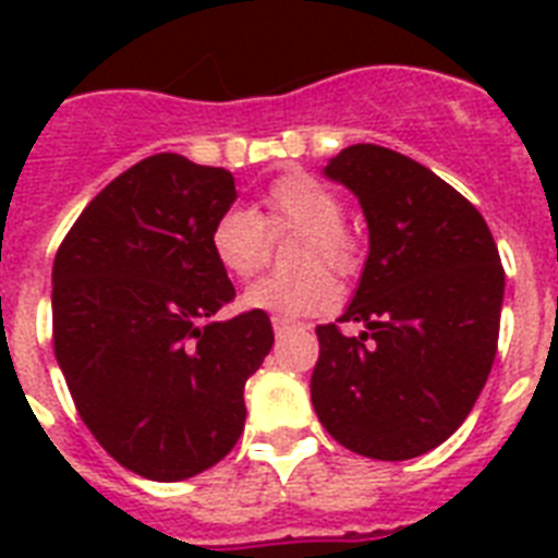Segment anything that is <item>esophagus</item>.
<instances>
[{
	"instance_id": "34e87169",
	"label": "esophagus",
	"mask_w": 558,
	"mask_h": 558,
	"mask_svg": "<svg viewBox=\"0 0 558 558\" xmlns=\"http://www.w3.org/2000/svg\"><path fill=\"white\" fill-rule=\"evenodd\" d=\"M271 327H275L278 336H283V332H289L292 327H295V322H289V318H271Z\"/></svg>"
}]
</instances>
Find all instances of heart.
I'll return each mask as SVG.
<instances>
[{
    "mask_svg": "<svg viewBox=\"0 0 558 558\" xmlns=\"http://www.w3.org/2000/svg\"><path fill=\"white\" fill-rule=\"evenodd\" d=\"M344 205L330 187L304 170H289L266 187L260 210L226 208L214 219L208 245L228 278H254L266 263V234L298 231L292 263L295 275H275L245 289L243 304L275 318L330 313L339 304V283L331 269L350 275L356 269V240L341 222Z\"/></svg>",
    "mask_w": 558,
    "mask_h": 558,
    "instance_id": "1",
    "label": "heart"
}]
</instances>
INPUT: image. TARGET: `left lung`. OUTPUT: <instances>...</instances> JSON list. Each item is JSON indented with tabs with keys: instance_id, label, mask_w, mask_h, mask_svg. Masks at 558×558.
<instances>
[{
	"instance_id": "left-lung-1",
	"label": "left lung",
	"mask_w": 558,
	"mask_h": 558,
	"mask_svg": "<svg viewBox=\"0 0 558 558\" xmlns=\"http://www.w3.org/2000/svg\"><path fill=\"white\" fill-rule=\"evenodd\" d=\"M324 173L359 196L371 252L339 322L322 324L310 393L322 425L373 460L437 449L493 371L504 266L481 210L420 161L353 144Z\"/></svg>"
}]
</instances>
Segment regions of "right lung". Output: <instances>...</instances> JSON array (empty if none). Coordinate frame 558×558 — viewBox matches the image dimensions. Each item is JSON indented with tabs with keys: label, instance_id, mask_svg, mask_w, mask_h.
Instances as JSON below:
<instances>
[{
	"label": "right lung",
	"instance_id": "add662e5",
	"mask_svg": "<svg viewBox=\"0 0 558 558\" xmlns=\"http://www.w3.org/2000/svg\"><path fill=\"white\" fill-rule=\"evenodd\" d=\"M234 177L156 153L83 208L51 271L54 356L74 408L124 469L185 481L245 425V379L275 344L266 313H217L234 287L210 254Z\"/></svg>",
	"mask_w": 558,
	"mask_h": 558
}]
</instances>
